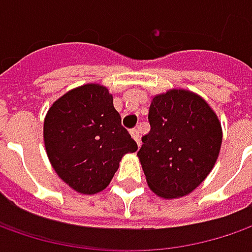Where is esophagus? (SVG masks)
I'll use <instances>...</instances> for the list:
<instances>
[{"label":"esophagus","mask_w":252,"mask_h":252,"mask_svg":"<svg viewBox=\"0 0 252 252\" xmlns=\"http://www.w3.org/2000/svg\"><path fill=\"white\" fill-rule=\"evenodd\" d=\"M130 134H131V137L136 140L137 146H140V134H139V130H137V129H131Z\"/></svg>","instance_id":"obj_1"}]
</instances>
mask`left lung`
Wrapping results in <instances>:
<instances>
[{"label":"left lung","instance_id":"1","mask_svg":"<svg viewBox=\"0 0 252 252\" xmlns=\"http://www.w3.org/2000/svg\"><path fill=\"white\" fill-rule=\"evenodd\" d=\"M150 131L137 153L150 187L162 198L190 193L218 160L221 126L196 94L171 90L153 98Z\"/></svg>","mask_w":252,"mask_h":252}]
</instances>
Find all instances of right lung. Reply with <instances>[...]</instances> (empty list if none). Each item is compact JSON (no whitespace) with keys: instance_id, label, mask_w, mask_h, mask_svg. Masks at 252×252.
Returning <instances> with one entry per match:
<instances>
[{"instance_id":"right-lung-1","label":"right lung","mask_w":252,"mask_h":252,"mask_svg":"<svg viewBox=\"0 0 252 252\" xmlns=\"http://www.w3.org/2000/svg\"><path fill=\"white\" fill-rule=\"evenodd\" d=\"M47 157L57 175L81 193L105 189L136 141L122 126L109 91L87 84L67 92L49 109L43 127Z\"/></svg>"}]
</instances>
